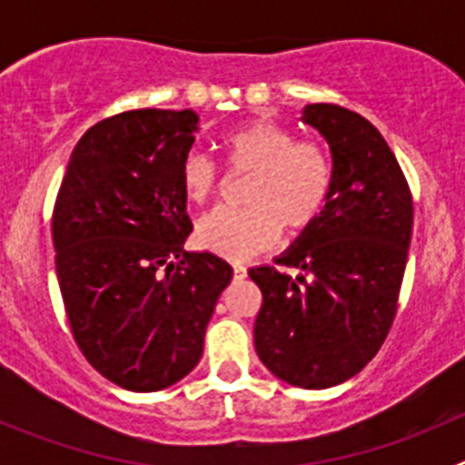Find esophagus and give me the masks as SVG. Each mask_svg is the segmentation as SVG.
<instances>
[{
	"label": "esophagus",
	"mask_w": 465,
	"mask_h": 465,
	"mask_svg": "<svg viewBox=\"0 0 465 465\" xmlns=\"http://www.w3.org/2000/svg\"><path fill=\"white\" fill-rule=\"evenodd\" d=\"M232 274H235V279H244L246 277V268H244V265H240V262H235V265H232Z\"/></svg>",
	"instance_id": "1"
}]
</instances>
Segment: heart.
I'll return each instance as SVG.
<instances>
[{
    "label": "heart",
    "instance_id": "heart-1",
    "mask_svg": "<svg viewBox=\"0 0 465 465\" xmlns=\"http://www.w3.org/2000/svg\"><path fill=\"white\" fill-rule=\"evenodd\" d=\"M225 163L232 172H253L244 209H216L200 219V249L228 261H246L282 240L283 225L302 232L322 219L335 191V163L326 146L298 142V134L272 121H256L223 139ZM183 195L195 204L212 200L221 172L209 155H183Z\"/></svg>",
    "mask_w": 465,
    "mask_h": 465
}]
</instances>
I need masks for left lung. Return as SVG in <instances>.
Masks as SVG:
<instances>
[{"mask_svg":"<svg viewBox=\"0 0 465 465\" xmlns=\"http://www.w3.org/2000/svg\"><path fill=\"white\" fill-rule=\"evenodd\" d=\"M302 121L331 146L335 191L323 216L277 258L289 277L249 270L262 305L253 326L258 359L300 389L354 377L380 351L398 310L412 193L396 155L371 121L338 104H307Z\"/></svg>","mask_w":465,"mask_h":465,"instance_id":"left-lung-1","label":"left lung"}]
</instances>
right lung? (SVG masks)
Wrapping results in <instances>:
<instances>
[{
	"mask_svg": "<svg viewBox=\"0 0 465 465\" xmlns=\"http://www.w3.org/2000/svg\"><path fill=\"white\" fill-rule=\"evenodd\" d=\"M191 109H137L81 137L53 209L55 272L72 335L127 391H160L200 363L204 331L232 268L191 253L182 170Z\"/></svg>",
	"mask_w": 465,
	"mask_h": 465,
	"instance_id": "1",
	"label": "right lung"
}]
</instances>
